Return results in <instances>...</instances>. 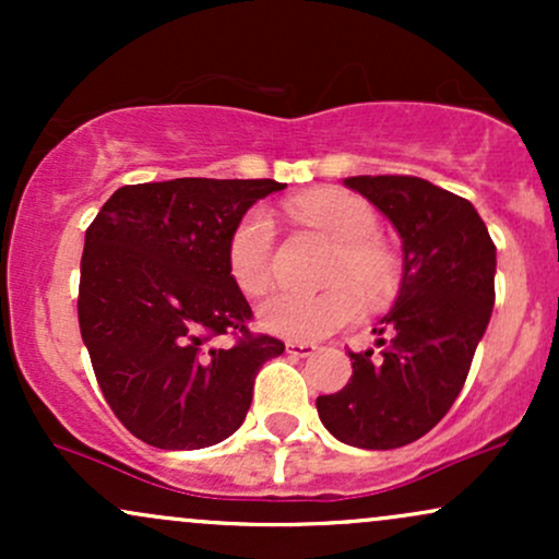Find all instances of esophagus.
<instances>
[{
    "label": "esophagus",
    "instance_id": "esophagus-1",
    "mask_svg": "<svg viewBox=\"0 0 559 559\" xmlns=\"http://www.w3.org/2000/svg\"><path fill=\"white\" fill-rule=\"evenodd\" d=\"M316 349H318L316 344H301V342H288L286 344V352L292 357H310Z\"/></svg>",
    "mask_w": 559,
    "mask_h": 559
}]
</instances>
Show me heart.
I'll use <instances>...</instances> for the list:
<instances>
[{"label": "heart", "mask_w": 559, "mask_h": 559, "mask_svg": "<svg viewBox=\"0 0 559 559\" xmlns=\"http://www.w3.org/2000/svg\"><path fill=\"white\" fill-rule=\"evenodd\" d=\"M299 221L323 230L336 243L329 265V292H273L258 307L260 325L288 342H318L355 323L365 300L381 305L400 284V258L378 236L381 221L368 202L346 191H310L288 204ZM275 226L267 210L241 215L228 239V271L247 294L265 292L273 278Z\"/></svg>", "instance_id": "b5f03b06"}]
</instances>
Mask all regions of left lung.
<instances>
[{"instance_id": "obj_1", "label": "left lung", "mask_w": 559, "mask_h": 559, "mask_svg": "<svg viewBox=\"0 0 559 559\" xmlns=\"http://www.w3.org/2000/svg\"><path fill=\"white\" fill-rule=\"evenodd\" d=\"M402 239V286L373 333L349 352L352 378L318 396L329 433L360 449L413 444L449 413L493 307L497 247L471 202L415 176H352ZM386 332L389 340L380 336Z\"/></svg>"}]
</instances>
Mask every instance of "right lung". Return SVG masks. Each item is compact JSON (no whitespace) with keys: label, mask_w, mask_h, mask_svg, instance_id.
<instances>
[{"label":"right lung","mask_w":559,"mask_h":559,"mask_svg":"<svg viewBox=\"0 0 559 559\" xmlns=\"http://www.w3.org/2000/svg\"><path fill=\"white\" fill-rule=\"evenodd\" d=\"M286 183L176 178L123 186L86 228L79 323L102 394L136 439L202 449L247 418L254 378L284 342L252 333L228 271L241 215ZM234 335L230 347L214 338Z\"/></svg>","instance_id":"obj_1"}]
</instances>
